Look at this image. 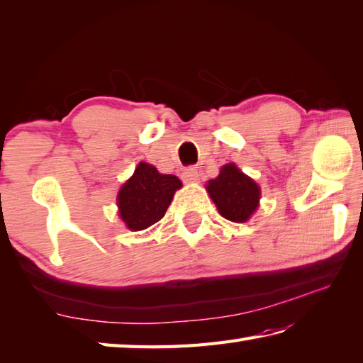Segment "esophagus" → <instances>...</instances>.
<instances>
[{"instance_id": "1", "label": "esophagus", "mask_w": 363, "mask_h": 363, "mask_svg": "<svg viewBox=\"0 0 363 363\" xmlns=\"http://www.w3.org/2000/svg\"><path fill=\"white\" fill-rule=\"evenodd\" d=\"M182 179H184V182H189V184L198 182L199 181V172L195 167H189V168L184 169Z\"/></svg>"}]
</instances>
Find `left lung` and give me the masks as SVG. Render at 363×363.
Segmentation results:
<instances>
[{"instance_id":"left-lung-1","label":"left lung","mask_w":363,"mask_h":363,"mask_svg":"<svg viewBox=\"0 0 363 363\" xmlns=\"http://www.w3.org/2000/svg\"><path fill=\"white\" fill-rule=\"evenodd\" d=\"M218 212L229 221L245 223L256 212L260 199V189L250 176L237 168L235 164H226L220 174L206 186Z\"/></svg>"}]
</instances>
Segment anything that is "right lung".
Returning <instances> with one entry per match:
<instances>
[{
  "label": "right lung",
  "instance_id": "right-lung-1",
  "mask_svg": "<svg viewBox=\"0 0 363 363\" xmlns=\"http://www.w3.org/2000/svg\"><path fill=\"white\" fill-rule=\"evenodd\" d=\"M182 182L174 174H162L146 162L137 165L134 174L118 191L120 218L130 230H143L164 217L174 191Z\"/></svg>",
  "mask_w": 363,
  "mask_h": 363
}]
</instances>
